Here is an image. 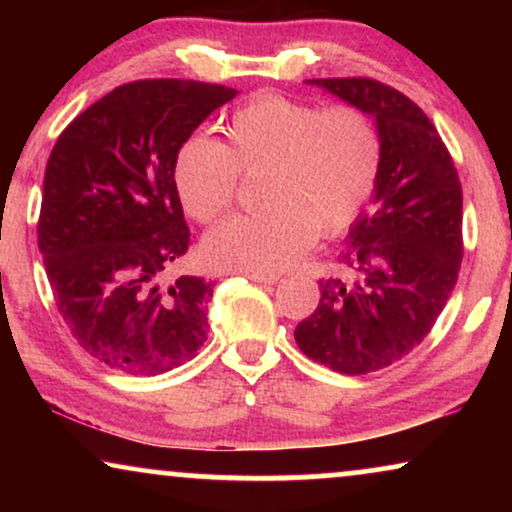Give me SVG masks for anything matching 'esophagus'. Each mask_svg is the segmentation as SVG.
<instances>
[{"instance_id":"34e87169","label":"esophagus","mask_w":512,"mask_h":512,"mask_svg":"<svg viewBox=\"0 0 512 512\" xmlns=\"http://www.w3.org/2000/svg\"><path fill=\"white\" fill-rule=\"evenodd\" d=\"M247 277L251 282H258V284H275L277 282V275H263V272H247Z\"/></svg>"}]
</instances>
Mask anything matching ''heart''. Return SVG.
I'll use <instances>...</instances> for the list:
<instances>
[{
	"mask_svg": "<svg viewBox=\"0 0 512 512\" xmlns=\"http://www.w3.org/2000/svg\"><path fill=\"white\" fill-rule=\"evenodd\" d=\"M226 137V144L191 137L172 167L181 207L200 223L233 207L240 174L263 172L258 200L265 209L233 216L202 240V256L216 268H291L317 230L338 235L352 226L380 179V130L352 104L321 109L284 95H258L230 116Z\"/></svg>",
	"mask_w": 512,
	"mask_h": 512,
	"instance_id": "heart-1",
	"label": "heart"
}]
</instances>
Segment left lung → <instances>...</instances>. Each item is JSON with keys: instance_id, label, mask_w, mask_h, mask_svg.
<instances>
[{"instance_id": "8db88e82", "label": "left lung", "mask_w": 512, "mask_h": 512, "mask_svg": "<svg viewBox=\"0 0 512 512\" xmlns=\"http://www.w3.org/2000/svg\"><path fill=\"white\" fill-rule=\"evenodd\" d=\"M375 118L382 167L370 207L349 226L340 272L296 326L300 352L342 375L403 359L436 324L457 284L461 184L438 130L410 97L373 79H312Z\"/></svg>"}]
</instances>
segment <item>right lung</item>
<instances>
[{
  "mask_svg": "<svg viewBox=\"0 0 512 512\" xmlns=\"http://www.w3.org/2000/svg\"><path fill=\"white\" fill-rule=\"evenodd\" d=\"M235 95L200 81L125 83L53 146L39 251L69 331L109 368L160 375L207 340L212 282H165L191 237L172 167L193 130Z\"/></svg>",
  "mask_w": 512,
  "mask_h": 512,
  "instance_id": "right-lung-1",
  "label": "right lung"
}]
</instances>
